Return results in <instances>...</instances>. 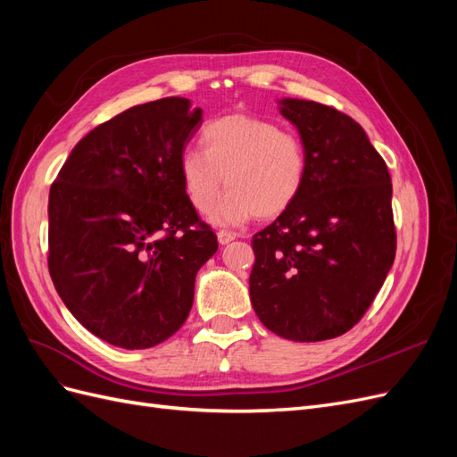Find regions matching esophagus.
Instances as JSON below:
<instances>
[{"label": "esophagus", "mask_w": 457, "mask_h": 457, "mask_svg": "<svg viewBox=\"0 0 457 457\" xmlns=\"http://www.w3.org/2000/svg\"><path fill=\"white\" fill-rule=\"evenodd\" d=\"M234 238H237V234L230 232V230H219V232H217V240H219L220 245H225V244L232 242Z\"/></svg>", "instance_id": "34e87169"}]
</instances>
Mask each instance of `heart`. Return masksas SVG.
<instances>
[{
    "instance_id": "obj_1",
    "label": "heart",
    "mask_w": 457,
    "mask_h": 457,
    "mask_svg": "<svg viewBox=\"0 0 457 457\" xmlns=\"http://www.w3.org/2000/svg\"><path fill=\"white\" fill-rule=\"evenodd\" d=\"M202 148L179 156V175L188 202L212 212L222 187L231 190L212 213L215 225H240L253 215L272 219L294 205L307 179V150L299 135L274 121L230 114L207 123Z\"/></svg>"
}]
</instances>
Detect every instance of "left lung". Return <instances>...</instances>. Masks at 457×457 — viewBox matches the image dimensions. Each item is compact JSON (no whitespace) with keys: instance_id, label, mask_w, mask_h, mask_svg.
I'll return each instance as SVG.
<instances>
[{"instance_id":"left-lung-1","label":"left lung","mask_w":457,"mask_h":457,"mask_svg":"<svg viewBox=\"0 0 457 457\" xmlns=\"http://www.w3.org/2000/svg\"><path fill=\"white\" fill-rule=\"evenodd\" d=\"M307 150L294 205L257 232L250 299L259 320L289 341L349 331L376 299L396 253L386 163L339 110L282 99Z\"/></svg>"}]
</instances>
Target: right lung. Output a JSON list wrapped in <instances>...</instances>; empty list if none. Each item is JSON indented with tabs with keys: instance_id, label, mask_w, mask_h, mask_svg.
<instances>
[{
	"instance_id": "add662e5",
	"label": "right lung",
	"mask_w": 457,
	"mask_h": 457,
	"mask_svg": "<svg viewBox=\"0 0 457 457\" xmlns=\"http://www.w3.org/2000/svg\"><path fill=\"white\" fill-rule=\"evenodd\" d=\"M202 126L183 96L137 104L89 131L49 192V274L93 336L148 349L181 328L217 252L183 190L179 156Z\"/></svg>"
}]
</instances>
